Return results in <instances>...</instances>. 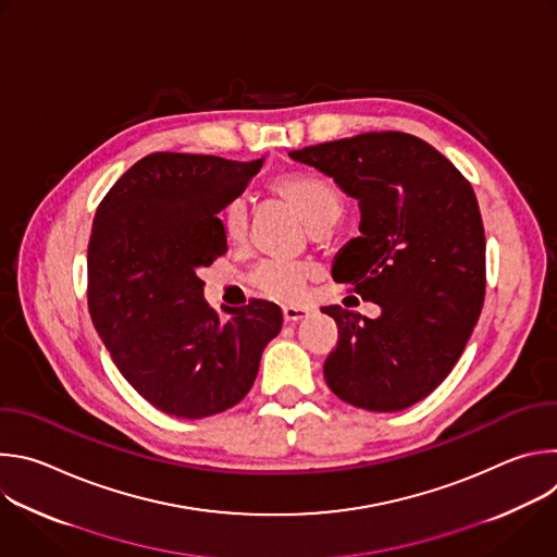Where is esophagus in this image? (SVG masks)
<instances>
[{
	"instance_id": "esophagus-1",
	"label": "esophagus",
	"mask_w": 557,
	"mask_h": 557,
	"mask_svg": "<svg viewBox=\"0 0 557 557\" xmlns=\"http://www.w3.org/2000/svg\"><path fill=\"white\" fill-rule=\"evenodd\" d=\"M282 314H284V322L286 324H295V322L304 320V317H308L310 310L306 306H284Z\"/></svg>"
}]
</instances>
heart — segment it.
<instances>
[{"label": "heart", "mask_w": 557, "mask_h": 557, "mask_svg": "<svg viewBox=\"0 0 557 557\" xmlns=\"http://www.w3.org/2000/svg\"><path fill=\"white\" fill-rule=\"evenodd\" d=\"M284 198L308 224L312 233L331 231L344 213L342 189L320 174H284L273 183ZM222 224L231 240H243L249 231V207L243 198L231 200L222 211ZM312 269L299 262H264L253 273V284L269 297L297 299Z\"/></svg>", "instance_id": "obj_1"}]
</instances>
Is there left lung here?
Instances as JSON below:
<instances>
[{
	"mask_svg": "<svg viewBox=\"0 0 557 557\" xmlns=\"http://www.w3.org/2000/svg\"><path fill=\"white\" fill-rule=\"evenodd\" d=\"M359 200L361 235L333 264L337 282L381 306L368 320L324 306L339 342L324 363L342 401L406 410L460 359L485 301V228L469 181L430 143L368 132L288 153Z\"/></svg>",
	"mask_w": 557,
	"mask_h": 557,
	"instance_id": "obj_1",
	"label": "left lung"
}]
</instances>
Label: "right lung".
Masks as SVG:
<instances>
[{
  "instance_id": "add662e5",
  "label": "right lung",
  "mask_w": 557,
  "mask_h": 557,
  "mask_svg": "<svg viewBox=\"0 0 557 557\" xmlns=\"http://www.w3.org/2000/svg\"><path fill=\"white\" fill-rule=\"evenodd\" d=\"M220 156L156 151L101 200L88 245V306L127 383L165 414L205 419L240 404L282 310L267 299L228 308L202 297V267L226 253L218 213L260 172Z\"/></svg>"
}]
</instances>
